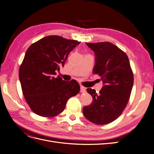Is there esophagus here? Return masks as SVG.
Segmentation results:
<instances>
[{
	"mask_svg": "<svg viewBox=\"0 0 154 154\" xmlns=\"http://www.w3.org/2000/svg\"><path fill=\"white\" fill-rule=\"evenodd\" d=\"M86 92V89H85V88H84V87L81 86V92H82V93H84V92Z\"/></svg>",
	"mask_w": 154,
	"mask_h": 154,
	"instance_id": "34e87169",
	"label": "esophagus"
}]
</instances>
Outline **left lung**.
Wrapping results in <instances>:
<instances>
[{
    "instance_id": "obj_1",
    "label": "left lung",
    "mask_w": 154,
    "mask_h": 154,
    "mask_svg": "<svg viewBox=\"0 0 154 154\" xmlns=\"http://www.w3.org/2000/svg\"><path fill=\"white\" fill-rule=\"evenodd\" d=\"M95 54L93 73L103 82L97 93L91 88L87 91L93 101L83 108L84 116L93 123L106 125L116 119L128 103L133 85V74L126 53L110 42L86 43Z\"/></svg>"
}]
</instances>
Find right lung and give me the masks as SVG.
<instances>
[{"mask_svg": "<svg viewBox=\"0 0 154 154\" xmlns=\"http://www.w3.org/2000/svg\"><path fill=\"white\" fill-rule=\"evenodd\" d=\"M80 44L76 40L48 36L32 44L26 52L19 71L23 95L31 110L43 117H53L65 108L80 85L75 80L55 77L69 53Z\"/></svg>", "mask_w": 154, "mask_h": 154, "instance_id": "add662e5", "label": "right lung"}]
</instances>
